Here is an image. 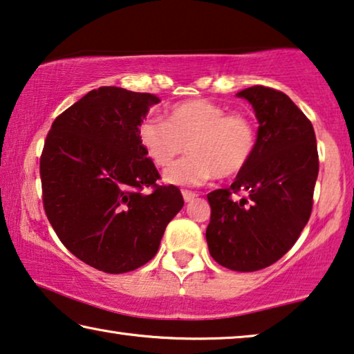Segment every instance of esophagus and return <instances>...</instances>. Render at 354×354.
I'll return each instance as SVG.
<instances>
[{
	"label": "esophagus",
	"instance_id": "1",
	"mask_svg": "<svg viewBox=\"0 0 354 354\" xmlns=\"http://www.w3.org/2000/svg\"><path fill=\"white\" fill-rule=\"evenodd\" d=\"M182 196H183L185 203H189V201H193L198 194L193 193V192H188V189H183V192H182Z\"/></svg>",
	"mask_w": 354,
	"mask_h": 354
}]
</instances>
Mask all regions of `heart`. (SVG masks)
Listing matches in <instances>:
<instances>
[{"instance_id":"b5f03b06","label":"heart","mask_w":354,"mask_h":354,"mask_svg":"<svg viewBox=\"0 0 354 354\" xmlns=\"http://www.w3.org/2000/svg\"><path fill=\"white\" fill-rule=\"evenodd\" d=\"M138 139L145 155L156 166L165 167L188 151L165 171V180L172 185L198 187L215 176L232 177L252 158L257 133L253 123L242 113H226L207 100L178 102L167 113V122L147 118L139 124Z\"/></svg>"}]
</instances>
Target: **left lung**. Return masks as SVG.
<instances>
[{"label":"left lung","instance_id":"left-lung-1","mask_svg":"<svg viewBox=\"0 0 354 354\" xmlns=\"http://www.w3.org/2000/svg\"><path fill=\"white\" fill-rule=\"evenodd\" d=\"M237 97L253 107L257 145L231 187L207 194L205 239L223 268L254 272L279 261L301 236L312 214L319 162L312 123L285 93L257 85ZM232 192L248 198L232 201Z\"/></svg>","mask_w":354,"mask_h":354}]
</instances>
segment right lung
I'll list each match as a JSON object with an SVG mask.
<instances>
[{"label":"right lung","instance_id":"obj_1","mask_svg":"<svg viewBox=\"0 0 354 354\" xmlns=\"http://www.w3.org/2000/svg\"><path fill=\"white\" fill-rule=\"evenodd\" d=\"M158 102L150 93L100 86L55 118L42 150L48 221L74 257L107 274L149 263L183 207L180 189L156 185L160 174L138 139Z\"/></svg>","mask_w":354,"mask_h":354}]
</instances>
